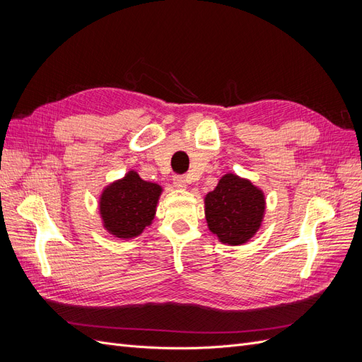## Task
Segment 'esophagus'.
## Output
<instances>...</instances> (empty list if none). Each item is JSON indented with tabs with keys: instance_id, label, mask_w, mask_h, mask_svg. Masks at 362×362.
Wrapping results in <instances>:
<instances>
[{
	"instance_id": "obj_1",
	"label": "esophagus",
	"mask_w": 362,
	"mask_h": 362,
	"mask_svg": "<svg viewBox=\"0 0 362 362\" xmlns=\"http://www.w3.org/2000/svg\"><path fill=\"white\" fill-rule=\"evenodd\" d=\"M173 187L178 189V190H185L187 189V180L184 177H175L173 178Z\"/></svg>"
}]
</instances>
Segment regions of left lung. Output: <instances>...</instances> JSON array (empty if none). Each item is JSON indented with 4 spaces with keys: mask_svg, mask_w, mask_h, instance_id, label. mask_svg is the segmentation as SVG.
Instances as JSON below:
<instances>
[{
    "mask_svg": "<svg viewBox=\"0 0 362 362\" xmlns=\"http://www.w3.org/2000/svg\"><path fill=\"white\" fill-rule=\"evenodd\" d=\"M208 229L229 246L247 243L264 221L266 196L247 178L228 172L204 198Z\"/></svg>",
    "mask_w": 362,
    "mask_h": 362,
    "instance_id": "left-lung-1",
    "label": "left lung"
}]
</instances>
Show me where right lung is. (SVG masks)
<instances>
[{
  "mask_svg": "<svg viewBox=\"0 0 362 362\" xmlns=\"http://www.w3.org/2000/svg\"><path fill=\"white\" fill-rule=\"evenodd\" d=\"M163 187L145 181L136 170L105 185L100 196V216L108 234L120 240L139 237L156 217Z\"/></svg>",
  "mask_w": 362,
  "mask_h": 362,
  "instance_id": "add662e5",
  "label": "right lung"
}]
</instances>
